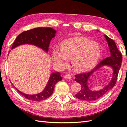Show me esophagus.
<instances>
[{
    "label": "esophagus",
    "instance_id": "34e87169",
    "mask_svg": "<svg viewBox=\"0 0 127 127\" xmlns=\"http://www.w3.org/2000/svg\"><path fill=\"white\" fill-rule=\"evenodd\" d=\"M71 77H72L71 75H69V74H66L65 76H64V78H65V79H68V80L71 79Z\"/></svg>",
    "mask_w": 127,
    "mask_h": 127
}]
</instances>
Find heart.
Returning a JSON list of instances; mask_svg holds the SVG:
<instances>
[{"label": "heart", "mask_w": 127, "mask_h": 127, "mask_svg": "<svg viewBox=\"0 0 127 127\" xmlns=\"http://www.w3.org/2000/svg\"><path fill=\"white\" fill-rule=\"evenodd\" d=\"M53 61L59 68L68 64V59L72 58L74 68L79 71H87L93 69L99 60L101 48L98 43L83 37L68 39L59 45V50L52 51Z\"/></svg>", "instance_id": "b5f03b06"}]
</instances>
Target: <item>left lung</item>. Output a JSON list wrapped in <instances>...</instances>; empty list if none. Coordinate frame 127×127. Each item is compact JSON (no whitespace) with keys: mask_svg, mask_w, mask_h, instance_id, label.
I'll return each instance as SVG.
<instances>
[{"mask_svg":"<svg viewBox=\"0 0 127 127\" xmlns=\"http://www.w3.org/2000/svg\"><path fill=\"white\" fill-rule=\"evenodd\" d=\"M104 36L109 47L110 56L101 61L92 70L75 75V81L79 82L81 86V90L75 95V96L79 99L86 101L95 100L105 95L114 87L116 83L118 74L122 62V55L118 51L114 40L106 35H104ZM104 66H110L113 69V74L111 81L100 90L96 91L91 90L88 87L89 79L94 72Z\"/></svg>","mask_w":127,"mask_h":127,"instance_id":"left-lung-1","label":"left lung"}]
</instances>
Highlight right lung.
I'll list each match as a JSON object with an SVG mask.
<instances>
[{
  "label": "right lung",
  "instance_id": "1",
  "mask_svg": "<svg viewBox=\"0 0 127 127\" xmlns=\"http://www.w3.org/2000/svg\"><path fill=\"white\" fill-rule=\"evenodd\" d=\"M56 32L54 29L48 27H38L23 32L16 37L11 49L22 45L29 44L39 47L47 53L51 40L56 36ZM62 80L60 72H52L44 90L36 94H25L15 88L19 93L27 99L32 101H41L46 99L52 95L55 85Z\"/></svg>",
  "mask_w": 127,
  "mask_h": 127
}]
</instances>
